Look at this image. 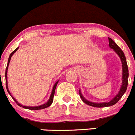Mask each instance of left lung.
Here are the masks:
<instances>
[{
  "label": "left lung",
  "instance_id": "8db88e82",
  "mask_svg": "<svg viewBox=\"0 0 135 135\" xmlns=\"http://www.w3.org/2000/svg\"><path fill=\"white\" fill-rule=\"evenodd\" d=\"M108 39H109V47L115 51V53H117V55L119 56L120 59H121L122 64V85L118 93L115 95V97H114L113 99H112L109 102H103V103H93V102H90V101L86 99L84 97L82 96V93H80V90L79 94L82 101L84 103H86V104L89 105L90 106H93V107H95V108H105V107H109V106L114 105V104H115L122 98V97L123 96L124 94L125 93V92H126V89H127V86H128V65H127V63H126V57H125L123 51H122L121 49L115 44V42L112 40V38H108Z\"/></svg>",
  "mask_w": 135,
  "mask_h": 135
}]
</instances>
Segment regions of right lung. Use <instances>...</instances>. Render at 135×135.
I'll use <instances>...</instances> for the list:
<instances>
[{"label": "right lung", "instance_id": "add662e5", "mask_svg": "<svg viewBox=\"0 0 135 135\" xmlns=\"http://www.w3.org/2000/svg\"><path fill=\"white\" fill-rule=\"evenodd\" d=\"M19 49V47H17V48L15 50H14L13 52H12L11 53V55H9V59H8V63H7V68H6V71H5V80H6V87H7V91H8V93H9V95H11L10 93V91H9V89H8V83H7V70H8V67H9V62H10L11 61V57L13 56V55L14 54V53L16 52L17 51V49ZM58 82H59V80L57 81V82H56L55 84H54V86H53V90H52V92H51V96H50V98L49 99V101L46 102V103H45V104L43 105H39V106H35V107H31V106H23L22 105H21L20 103H19L17 101H16V99H15V98H14L13 97L11 96V97L13 99L14 101L16 102V103H17V105H18L19 106H20V107H22L23 108H25V109H31V110H38V109H45V108H48V107H49L50 105H51V104H52V103H53V97H54V95H55V89H56V86H57V83H58Z\"/></svg>", "mask_w": 135, "mask_h": 135}]
</instances>
